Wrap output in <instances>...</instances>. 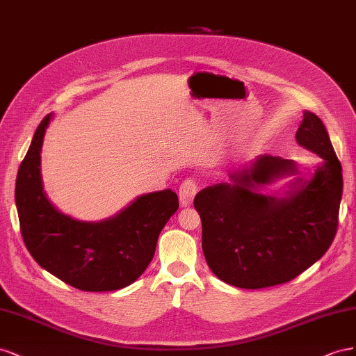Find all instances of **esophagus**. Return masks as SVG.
I'll return each mask as SVG.
<instances>
[{"label":"esophagus","instance_id":"1","mask_svg":"<svg viewBox=\"0 0 356 356\" xmlns=\"http://www.w3.org/2000/svg\"><path fill=\"white\" fill-rule=\"evenodd\" d=\"M198 192V185L194 179H186L181 181V185L179 188V200H180V206L181 207H188L192 204L194 201V197Z\"/></svg>","mask_w":356,"mask_h":356}]
</instances>
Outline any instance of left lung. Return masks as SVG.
<instances>
[{
  "instance_id": "left-lung-1",
  "label": "left lung",
  "mask_w": 356,
  "mask_h": 356,
  "mask_svg": "<svg viewBox=\"0 0 356 356\" xmlns=\"http://www.w3.org/2000/svg\"><path fill=\"white\" fill-rule=\"evenodd\" d=\"M297 143L323 162L310 180L297 179L286 195L259 188L297 175V164L261 155L229 172V180L201 189L194 207L202 223V252L228 285L261 289L296 279L323 257L336 237L343 192L341 164L322 120L304 111Z\"/></svg>"
}]
</instances>
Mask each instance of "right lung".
Returning a JSON list of instances; mask_svg holds the SVG:
<instances>
[{"instance_id": "right-lung-1", "label": "right lung", "mask_w": 356, "mask_h": 356, "mask_svg": "<svg viewBox=\"0 0 356 356\" xmlns=\"http://www.w3.org/2000/svg\"><path fill=\"white\" fill-rule=\"evenodd\" d=\"M50 119L38 125L17 171L15 198L25 246L40 267L70 286L88 292L125 288L154 258L161 229L179 209L177 194L164 189L141 195L103 222L64 215L47 200L40 172Z\"/></svg>"}]
</instances>
